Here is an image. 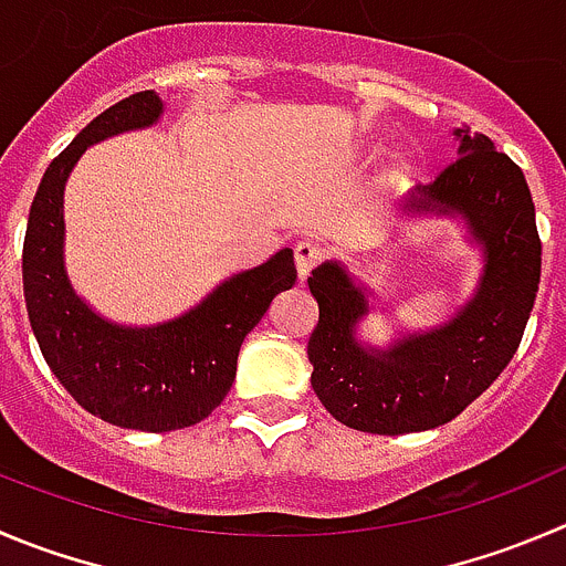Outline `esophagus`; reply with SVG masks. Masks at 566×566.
I'll return each instance as SVG.
<instances>
[{
    "label": "esophagus",
    "instance_id": "1",
    "mask_svg": "<svg viewBox=\"0 0 566 566\" xmlns=\"http://www.w3.org/2000/svg\"><path fill=\"white\" fill-rule=\"evenodd\" d=\"M322 258H325V250H322L319 244H314V241H300L297 247H294V263H297V277L305 280L311 272H314L316 266L322 263Z\"/></svg>",
    "mask_w": 566,
    "mask_h": 566
}]
</instances>
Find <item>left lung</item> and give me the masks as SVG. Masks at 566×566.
Returning a JSON list of instances; mask_svg holds the SVG:
<instances>
[{"label": "left lung", "mask_w": 566, "mask_h": 566, "mask_svg": "<svg viewBox=\"0 0 566 566\" xmlns=\"http://www.w3.org/2000/svg\"><path fill=\"white\" fill-rule=\"evenodd\" d=\"M455 136L459 158L402 202L406 213L461 217L483 247L475 297L453 319L375 349L355 338V325L369 311L364 286H355L338 261L322 263L308 277L319 303L308 338L311 386L347 428L397 436L455 419L509 367L534 311L542 241L525 175L486 136Z\"/></svg>", "instance_id": "left-lung-1"}]
</instances>
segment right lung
I'll return each instance as SVG.
<instances>
[{"label": "right lung", "instance_id": "right-lung-1", "mask_svg": "<svg viewBox=\"0 0 566 566\" xmlns=\"http://www.w3.org/2000/svg\"><path fill=\"white\" fill-rule=\"evenodd\" d=\"M164 102L138 91L116 102L46 166L27 219L21 277L32 333L63 389L88 413L118 428L164 430L197 424L224 400L247 333L274 294L297 280L294 252L233 274L197 308L155 327L102 319L74 294L63 266V188L91 144L155 125Z\"/></svg>", "mask_w": 566, "mask_h": 566}]
</instances>
